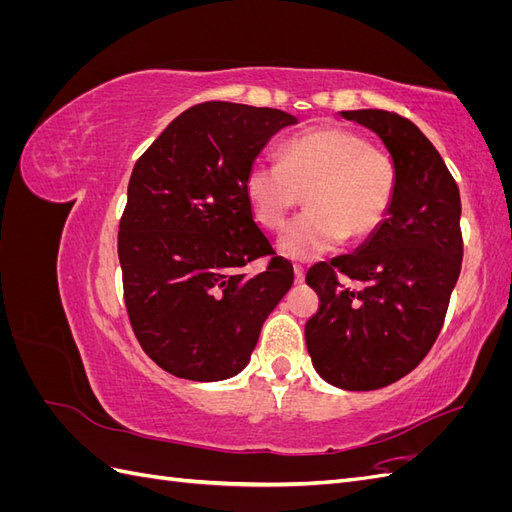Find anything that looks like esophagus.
Listing matches in <instances>:
<instances>
[{"instance_id":"34e87169","label":"esophagus","mask_w":512,"mask_h":512,"mask_svg":"<svg viewBox=\"0 0 512 512\" xmlns=\"http://www.w3.org/2000/svg\"><path fill=\"white\" fill-rule=\"evenodd\" d=\"M294 280H297L299 284L305 282V267L303 265H294Z\"/></svg>"}]
</instances>
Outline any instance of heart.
<instances>
[{"instance_id":"1","label":"heart","mask_w":512,"mask_h":512,"mask_svg":"<svg viewBox=\"0 0 512 512\" xmlns=\"http://www.w3.org/2000/svg\"><path fill=\"white\" fill-rule=\"evenodd\" d=\"M305 192L307 211L277 239L290 260H312L344 239L361 241L382 226L397 192V166L359 132L339 126L288 138L280 162L256 160L245 175V194L256 220L282 228Z\"/></svg>"}]
</instances>
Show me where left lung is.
<instances>
[{"label":"left lung","instance_id":"8db88e82","mask_svg":"<svg viewBox=\"0 0 512 512\" xmlns=\"http://www.w3.org/2000/svg\"><path fill=\"white\" fill-rule=\"evenodd\" d=\"M339 115L378 134L397 166V192L382 226L354 254L307 271L320 307L305 324V342L320 378L374 391L410 374L440 335L463 258L461 198L410 119L378 108ZM339 274L362 288L339 285Z\"/></svg>","mask_w":512,"mask_h":512}]
</instances>
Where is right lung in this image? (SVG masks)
Wrapping results in <instances>:
<instances>
[{
    "label": "right lung",
    "mask_w": 512,
    "mask_h": 512,
    "mask_svg": "<svg viewBox=\"0 0 512 512\" xmlns=\"http://www.w3.org/2000/svg\"><path fill=\"white\" fill-rule=\"evenodd\" d=\"M292 117L277 108L203 102L181 113L134 164L119 222L132 329L177 378L215 382L250 363L267 316L290 290L292 265L254 222L245 175ZM271 255L268 269L242 267Z\"/></svg>",
    "instance_id": "add662e5"
}]
</instances>
